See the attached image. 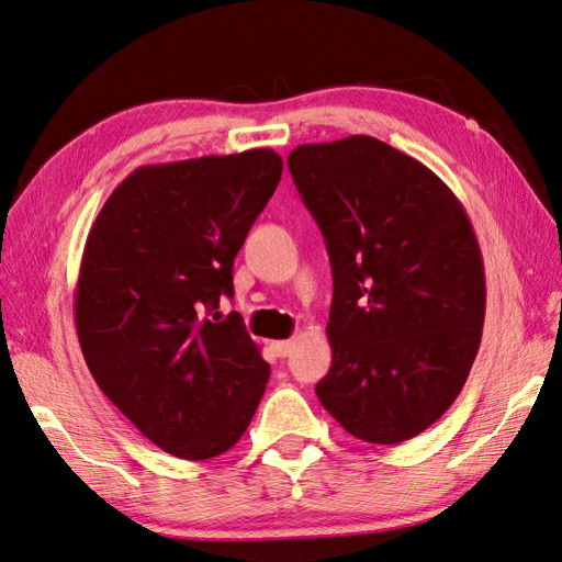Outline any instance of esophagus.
Here are the masks:
<instances>
[{
    "instance_id": "esophagus-1",
    "label": "esophagus",
    "mask_w": 562,
    "mask_h": 562,
    "mask_svg": "<svg viewBox=\"0 0 562 562\" xmlns=\"http://www.w3.org/2000/svg\"><path fill=\"white\" fill-rule=\"evenodd\" d=\"M293 339H281V341H271V349L277 357H289V353L293 351Z\"/></svg>"
}]
</instances>
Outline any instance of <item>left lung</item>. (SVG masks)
<instances>
[{
	"mask_svg": "<svg viewBox=\"0 0 562 562\" xmlns=\"http://www.w3.org/2000/svg\"><path fill=\"white\" fill-rule=\"evenodd\" d=\"M289 169L335 283L319 403L361 441L417 437L453 405L483 337L468 213L429 167L371 135L297 145Z\"/></svg>",
	"mask_w": 562,
	"mask_h": 562,
	"instance_id": "obj_1",
	"label": "left lung"
}]
</instances>
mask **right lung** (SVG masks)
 I'll use <instances>...</instances> for the list:
<instances>
[{"instance_id": "right-lung-1", "label": "right lung", "mask_w": 562, "mask_h": 562, "mask_svg": "<svg viewBox=\"0 0 562 562\" xmlns=\"http://www.w3.org/2000/svg\"><path fill=\"white\" fill-rule=\"evenodd\" d=\"M269 147L137 167L99 211L75 291L97 385L159 449L205 461L243 437L267 391L233 297V261L277 191Z\"/></svg>"}]
</instances>
